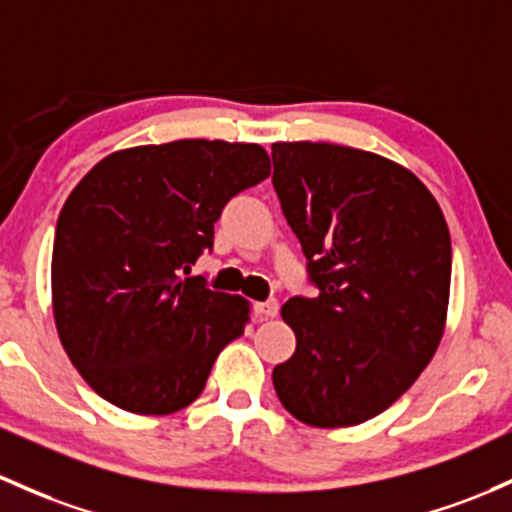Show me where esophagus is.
Masks as SVG:
<instances>
[{
    "label": "esophagus",
    "instance_id": "obj_1",
    "mask_svg": "<svg viewBox=\"0 0 512 512\" xmlns=\"http://www.w3.org/2000/svg\"><path fill=\"white\" fill-rule=\"evenodd\" d=\"M255 313H257V316H262V318H274L279 313L277 299H267V301L255 303Z\"/></svg>",
    "mask_w": 512,
    "mask_h": 512
}]
</instances>
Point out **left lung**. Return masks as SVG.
I'll use <instances>...</instances> for the list:
<instances>
[{
	"instance_id": "8db88e82",
	"label": "left lung",
	"mask_w": 512,
	"mask_h": 512,
	"mask_svg": "<svg viewBox=\"0 0 512 512\" xmlns=\"http://www.w3.org/2000/svg\"><path fill=\"white\" fill-rule=\"evenodd\" d=\"M272 184L306 255L313 299L282 316L296 352L272 372L282 406L313 428L384 413L428 367L445 330L452 240L415 174L364 150L274 143Z\"/></svg>"
}]
</instances>
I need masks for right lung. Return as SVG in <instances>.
Returning a JSON list of instances; mask_svg holds the SVG:
<instances>
[{
  "label": "right lung",
  "mask_w": 512,
  "mask_h": 512,
  "mask_svg": "<svg viewBox=\"0 0 512 512\" xmlns=\"http://www.w3.org/2000/svg\"><path fill=\"white\" fill-rule=\"evenodd\" d=\"M267 177L260 145L174 140L104 157L72 189L55 228L53 313L104 401L167 415L204 391L218 352L243 335L247 301L189 272L223 206Z\"/></svg>",
  "instance_id": "obj_1"
}]
</instances>
